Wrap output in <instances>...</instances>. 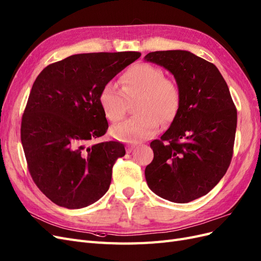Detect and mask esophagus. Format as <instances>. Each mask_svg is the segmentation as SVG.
I'll list each match as a JSON object with an SVG mask.
<instances>
[{
  "mask_svg": "<svg viewBox=\"0 0 261 261\" xmlns=\"http://www.w3.org/2000/svg\"><path fill=\"white\" fill-rule=\"evenodd\" d=\"M134 149H135V146H130L129 145V146L126 147V151H127V153H130Z\"/></svg>",
  "mask_w": 261,
  "mask_h": 261,
  "instance_id": "esophagus-1",
  "label": "esophagus"
}]
</instances>
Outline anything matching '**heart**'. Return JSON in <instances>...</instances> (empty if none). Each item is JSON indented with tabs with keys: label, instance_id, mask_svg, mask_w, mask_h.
<instances>
[{
	"label": "heart",
	"instance_id": "b5f03b06",
	"mask_svg": "<svg viewBox=\"0 0 261 261\" xmlns=\"http://www.w3.org/2000/svg\"><path fill=\"white\" fill-rule=\"evenodd\" d=\"M122 90L112 83L106 84L99 93L105 116L116 123L125 116L128 102L136 100L137 113L111 129L114 138L126 143H139L155 135L161 122L170 123L179 111L181 89L178 83L164 76V70L148 63H137L121 76Z\"/></svg>",
	"mask_w": 261,
	"mask_h": 261
}]
</instances>
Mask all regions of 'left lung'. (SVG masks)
I'll return each mask as SVG.
<instances>
[{
    "label": "left lung",
    "mask_w": 261,
    "mask_h": 261,
    "mask_svg": "<svg viewBox=\"0 0 261 261\" xmlns=\"http://www.w3.org/2000/svg\"><path fill=\"white\" fill-rule=\"evenodd\" d=\"M145 60L174 75L181 105L170 128L151 141L147 184L162 198L185 203L208 194L233 156L238 111L217 66L181 50L155 51Z\"/></svg>",
    "instance_id": "1"
}]
</instances>
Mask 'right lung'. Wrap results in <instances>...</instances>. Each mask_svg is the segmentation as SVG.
<instances>
[{
    "mask_svg": "<svg viewBox=\"0 0 261 261\" xmlns=\"http://www.w3.org/2000/svg\"><path fill=\"white\" fill-rule=\"evenodd\" d=\"M140 55L75 54L52 63L36 78L21 117L20 140L35 184L58 206L84 208L108 192L112 168L125 148L120 141L91 144L109 127L99 93Z\"/></svg>",
    "mask_w": 261,
    "mask_h": 261,
    "instance_id": "right-lung-1",
    "label": "right lung"
}]
</instances>
